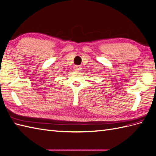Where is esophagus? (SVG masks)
<instances>
[{"mask_svg": "<svg viewBox=\"0 0 156 156\" xmlns=\"http://www.w3.org/2000/svg\"><path fill=\"white\" fill-rule=\"evenodd\" d=\"M81 69H82L81 67L80 66H78V65H76V66H75L74 67V70L76 71H80V70H81Z\"/></svg>", "mask_w": 156, "mask_h": 156, "instance_id": "obj_1", "label": "esophagus"}]
</instances>
